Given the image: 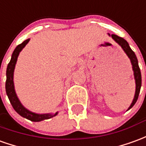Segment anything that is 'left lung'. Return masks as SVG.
I'll use <instances>...</instances> for the list:
<instances>
[{
	"instance_id": "1",
	"label": "left lung",
	"mask_w": 146,
	"mask_h": 146,
	"mask_svg": "<svg viewBox=\"0 0 146 146\" xmlns=\"http://www.w3.org/2000/svg\"><path fill=\"white\" fill-rule=\"evenodd\" d=\"M109 36H111V38L115 40V41L119 45L121 46V47L123 48V50H124V52L126 54V55L128 56V58H130V62L132 64V69H133V76H134V79H135V84H136V89H135V95H134V97H133V100L131 104L129 107V108L127 109L130 110L133 105L135 104V103L137 102V98H138V96H139V93H140V89L141 86V71L140 68H139V66H138V62H137V58L134 52L131 50V48L130 47V46L128 44V42L123 38L119 37L116 35H111L108 34Z\"/></svg>"
}]
</instances>
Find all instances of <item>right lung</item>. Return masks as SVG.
<instances>
[{
	"mask_svg": "<svg viewBox=\"0 0 146 146\" xmlns=\"http://www.w3.org/2000/svg\"><path fill=\"white\" fill-rule=\"evenodd\" d=\"M29 41H30V38L23 41L21 44L18 45L13 51L11 60L7 66V70H6L5 89L7 96L9 99V101L11 103L14 110L20 115L25 119H29L32 122H40L45 119L53 118L54 116L57 115L58 112H56L55 114H36L35 112L31 111L27 108H25L22 105V104L20 103V100L16 96L15 88H14V82H13V74H14V70H15V66H16L18 56L20 54V52L23 50V47L28 43Z\"/></svg>",
	"mask_w": 146,
	"mask_h": 146,
	"instance_id": "1",
	"label": "right lung"
}]
</instances>
